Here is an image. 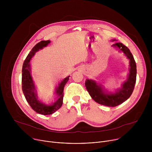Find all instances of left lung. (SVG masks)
Returning <instances> with one entry per match:
<instances>
[{"label": "left lung", "instance_id": "left-lung-1", "mask_svg": "<svg viewBox=\"0 0 152 152\" xmlns=\"http://www.w3.org/2000/svg\"><path fill=\"white\" fill-rule=\"evenodd\" d=\"M112 46L123 52L129 59V73L127 80L123 83L121 88L117 89L114 93H108L102 87V85H99L92 79H86L85 83L86 90L95 102L110 107L118 106L130 97L134 90L137 78L136 62L130 50L121 42L115 43Z\"/></svg>", "mask_w": 152, "mask_h": 152}]
</instances>
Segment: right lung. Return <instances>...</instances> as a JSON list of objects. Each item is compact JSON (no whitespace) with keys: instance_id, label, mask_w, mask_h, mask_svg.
I'll use <instances>...</instances> for the list:
<instances>
[{"instance_id":"obj_1","label":"right lung","mask_w":152,"mask_h":152,"mask_svg":"<svg viewBox=\"0 0 152 152\" xmlns=\"http://www.w3.org/2000/svg\"><path fill=\"white\" fill-rule=\"evenodd\" d=\"M50 41H41L32 48L31 51L27 56L22 67V90L26 101L29 104L32 110L37 113L42 115H50L58 110L61 107L63 102L64 88L65 85L67 83L69 79L70 76L64 79L55 88V93L57 96L55 102L49 105L40 102L38 99L37 90L33 82L31 76V69L30 61L34 56L36 52L39 49L46 47Z\"/></svg>"}]
</instances>
